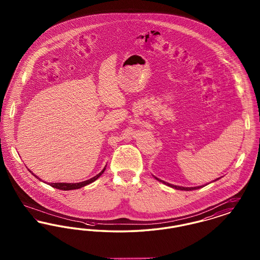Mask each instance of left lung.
Listing matches in <instances>:
<instances>
[{
	"label": "left lung",
	"instance_id": "left-lung-1",
	"mask_svg": "<svg viewBox=\"0 0 260 260\" xmlns=\"http://www.w3.org/2000/svg\"><path fill=\"white\" fill-rule=\"evenodd\" d=\"M156 179H158L159 181H161L162 183H165L166 185L170 186V187H173L174 189H178V190H186V191H190V190L200 189V188H202V187H203V186H198V187H182V186L173 185V184H170V183H167V182L162 181V180L159 179V178H157V177H156ZM217 179H218V178H217ZM217 179H215V180H217ZM215 180H213V181H215Z\"/></svg>",
	"mask_w": 260,
	"mask_h": 260
}]
</instances>
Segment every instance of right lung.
<instances>
[{
    "mask_svg": "<svg viewBox=\"0 0 260 260\" xmlns=\"http://www.w3.org/2000/svg\"><path fill=\"white\" fill-rule=\"evenodd\" d=\"M105 169L106 168H104L103 170H102V172L101 173H99L98 175H95L94 177H92V178H90V179H88V180H86V181H83V182H79V183H49L51 187H54V188H56V189H59V190H65V191H67V190H74V189H79V188H82V187H84V186L87 185V184H89V183H91V182H93V181H95L98 178H99V176L102 174V173H104V171H105ZM31 173V172H30ZM33 174V173H32ZM35 177H37L38 179H40L39 177H38L37 175H35V174H33ZM41 180V179H40Z\"/></svg>",
    "mask_w": 260,
    "mask_h": 260,
    "instance_id": "add662e5",
    "label": "right lung"
}]
</instances>
